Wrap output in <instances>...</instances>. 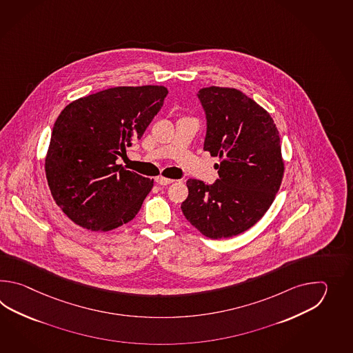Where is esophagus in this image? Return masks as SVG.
Segmentation results:
<instances>
[{"label":"esophagus","mask_w":353,"mask_h":353,"mask_svg":"<svg viewBox=\"0 0 353 353\" xmlns=\"http://www.w3.org/2000/svg\"><path fill=\"white\" fill-rule=\"evenodd\" d=\"M155 181L158 183L159 185H168V184H172L173 183V179H168V178H164V176H158Z\"/></svg>","instance_id":"34e87169"}]
</instances>
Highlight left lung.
<instances>
[{
	"label": "left lung",
	"mask_w": 353,
	"mask_h": 353,
	"mask_svg": "<svg viewBox=\"0 0 353 353\" xmlns=\"http://www.w3.org/2000/svg\"><path fill=\"white\" fill-rule=\"evenodd\" d=\"M207 120L204 151L221 159L213 184L188 179L181 210L204 236L219 240L248 231L275 199L284 175L279 131L270 114L241 90L196 93Z\"/></svg>",
	"instance_id": "left-lung-1"
}]
</instances>
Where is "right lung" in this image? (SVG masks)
<instances>
[{
  "label": "right lung",
  "mask_w": 353,
  "mask_h": 353,
  "mask_svg": "<svg viewBox=\"0 0 353 353\" xmlns=\"http://www.w3.org/2000/svg\"><path fill=\"white\" fill-rule=\"evenodd\" d=\"M163 85L114 87L73 101L54 123L46 159L54 201L75 225L111 231L135 218L154 180L116 160L161 110Z\"/></svg>",
  "instance_id": "obj_1"
}]
</instances>
